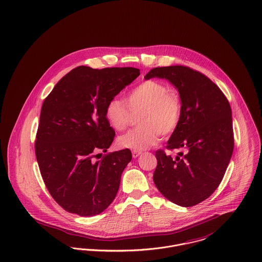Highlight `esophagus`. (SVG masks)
<instances>
[{
	"mask_svg": "<svg viewBox=\"0 0 262 262\" xmlns=\"http://www.w3.org/2000/svg\"><path fill=\"white\" fill-rule=\"evenodd\" d=\"M140 155H141V152H139V151H133L132 152V157L133 158H137Z\"/></svg>",
	"mask_w": 262,
	"mask_h": 262,
	"instance_id": "1",
	"label": "esophagus"
}]
</instances>
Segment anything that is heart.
Here are the masks:
<instances>
[{
  "mask_svg": "<svg viewBox=\"0 0 262 262\" xmlns=\"http://www.w3.org/2000/svg\"><path fill=\"white\" fill-rule=\"evenodd\" d=\"M127 104L117 97L108 101L105 117L116 131L124 130L130 120V111L143 109L140 116L141 127L129 130L121 135L117 143L121 148L134 151L146 150L160 140L161 133L168 135L177 129L181 115L180 96L157 80H146L133 88L126 96Z\"/></svg>",
  "mask_w": 262,
  "mask_h": 262,
  "instance_id": "heart-1",
  "label": "heart"
}]
</instances>
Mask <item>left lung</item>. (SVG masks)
Segmentation results:
<instances>
[{
    "label": "left lung",
    "mask_w": 262,
    "mask_h": 262,
    "mask_svg": "<svg viewBox=\"0 0 262 262\" xmlns=\"http://www.w3.org/2000/svg\"><path fill=\"white\" fill-rule=\"evenodd\" d=\"M167 79L178 89L182 115L168 141L172 158L156 152L153 181L160 192L181 207H192L216 190L233 151L231 109L222 90L203 73L173 66L150 70L145 79Z\"/></svg>",
    "instance_id": "1"
}]
</instances>
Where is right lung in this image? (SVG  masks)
Here are the masks:
<instances>
[{
    "mask_svg": "<svg viewBox=\"0 0 262 262\" xmlns=\"http://www.w3.org/2000/svg\"><path fill=\"white\" fill-rule=\"evenodd\" d=\"M139 75L134 68L78 67L45 99L35 156L49 192L67 211L93 216L115 199L132 159L130 150L108 153L99 161L93 158L98 151L107 152L115 136L105 117L106 105Z\"/></svg>",
    "mask_w": 262,
    "mask_h": 262,
    "instance_id": "add662e5",
    "label": "right lung"
}]
</instances>
